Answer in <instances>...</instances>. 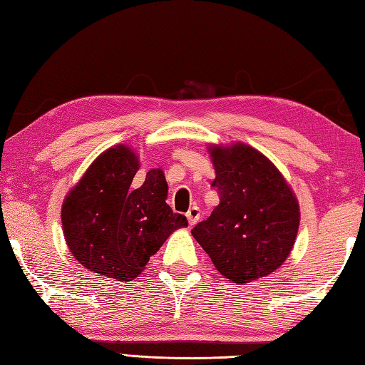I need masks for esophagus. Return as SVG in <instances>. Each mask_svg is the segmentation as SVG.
<instances>
[{
    "instance_id": "1",
    "label": "esophagus",
    "mask_w": 365,
    "mask_h": 365,
    "mask_svg": "<svg viewBox=\"0 0 365 365\" xmlns=\"http://www.w3.org/2000/svg\"><path fill=\"white\" fill-rule=\"evenodd\" d=\"M187 220L190 222V226H195V224L200 220V210L199 207H191L187 212Z\"/></svg>"
}]
</instances>
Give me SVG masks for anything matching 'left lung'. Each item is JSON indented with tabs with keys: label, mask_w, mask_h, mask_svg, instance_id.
<instances>
[{
	"label": "left lung",
	"mask_w": 365,
	"mask_h": 365,
	"mask_svg": "<svg viewBox=\"0 0 365 365\" xmlns=\"http://www.w3.org/2000/svg\"><path fill=\"white\" fill-rule=\"evenodd\" d=\"M220 204L191 234L229 281L265 277L289 257L299 227V205L265 155L246 144L210 147Z\"/></svg>",
	"instance_id": "left-lung-1"
}]
</instances>
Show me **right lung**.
<instances>
[{
    "instance_id": "obj_1",
    "label": "right lung",
    "mask_w": 365,
    "mask_h": 365,
    "mask_svg": "<svg viewBox=\"0 0 365 365\" xmlns=\"http://www.w3.org/2000/svg\"><path fill=\"white\" fill-rule=\"evenodd\" d=\"M138 169L139 160L130 147H111L71 190L61 212L73 257L89 271L122 282L141 274L168 237L188 226L187 218L166 204L163 170H149L133 190Z\"/></svg>"
}]
</instances>
